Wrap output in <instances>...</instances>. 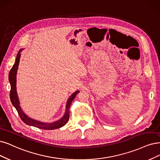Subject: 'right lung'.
Instances as JSON below:
<instances>
[{"instance_id": "obj_1", "label": "right lung", "mask_w": 160, "mask_h": 160, "mask_svg": "<svg viewBox=\"0 0 160 160\" xmlns=\"http://www.w3.org/2000/svg\"><path fill=\"white\" fill-rule=\"evenodd\" d=\"M22 49H20L19 52H18L16 58V61L15 63L14 64L12 68H11L10 72H9V76H8V79L9 82L11 86V90L10 92V101L14 105V107L16 108L17 110L18 113V115L21 118V119L23 122H25L26 125H29V126H33L35 127H37L41 129H45V130H53V129H56L61 128L63 127L65 124H66L68 119H69V117H70V112H69V109H70V106L71 103L72 102L73 99L75 98L76 96L77 95V93H79V91H76L73 94L71 95V96L68 99L67 105H66V111H65V114L64 116L61 118V119H59L58 121H57L54 122H51V123H47V122H40L36 120H34L32 118L29 117L27 116L24 113H23V111L21 109V107L20 105V102H19V99L18 96V93L16 91V74H17V70L18 68V65L20 62V52L22 51Z\"/></svg>"}]
</instances>
